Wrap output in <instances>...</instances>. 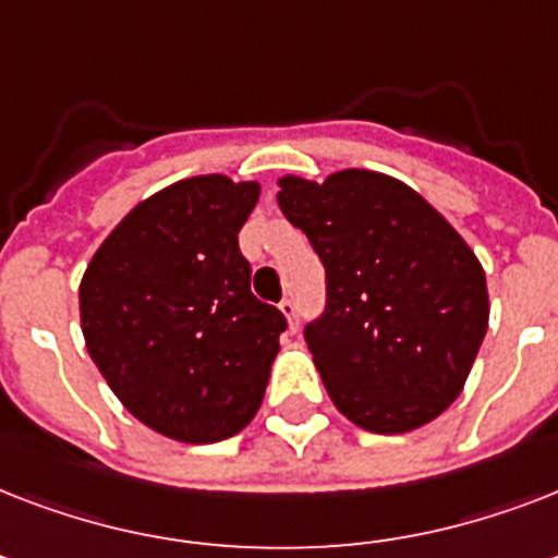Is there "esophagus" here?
Masks as SVG:
<instances>
[{"label": "esophagus", "instance_id": "1", "mask_svg": "<svg viewBox=\"0 0 558 558\" xmlns=\"http://www.w3.org/2000/svg\"><path fill=\"white\" fill-rule=\"evenodd\" d=\"M280 313L287 315L289 330H298V304L292 298H283V301H280Z\"/></svg>", "mask_w": 558, "mask_h": 558}]
</instances>
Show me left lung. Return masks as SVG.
Returning a JSON list of instances; mask_svg holds the SVG:
<instances>
[{
    "label": "left lung",
    "mask_w": 558,
    "mask_h": 558,
    "mask_svg": "<svg viewBox=\"0 0 558 558\" xmlns=\"http://www.w3.org/2000/svg\"><path fill=\"white\" fill-rule=\"evenodd\" d=\"M283 217L327 271L304 339L350 423L414 432L460 397L489 324L484 266L440 210L373 170L278 179Z\"/></svg>",
    "instance_id": "obj_1"
}]
</instances>
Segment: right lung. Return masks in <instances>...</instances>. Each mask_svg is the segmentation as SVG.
I'll return each mask as SVG.
<instances>
[{"mask_svg":"<svg viewBox=\"0 0 558 558\" xmlns=\"http://www.w3.org/2000/svg\"><path fill=\"white\" fill-rule=\"evenodd\" d=\"M257 182L222 173L153 193L100 243L81 280L92 362L124 408L179 442H217L252 423L287 318L252 295L236 234Z\"/></svg>","mask_w":558,"mask_h":558,"instance_id":"add662e5","label":"right lung"}]
</instances>
